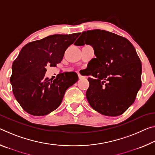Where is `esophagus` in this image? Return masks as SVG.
<instances>
[{
    "label": "esophagus",
    "instance_id": "obj_1",
    "mask_svg": "<svg viewBox=\"0 0 155 155\" xmlns=\"http://www.w3.org/2000/svg\"><path fill=\"white\" fill-rule=\"evenodd\" d=\"M78 78H79V79H82V78H84V77H83L82 75L80 74H78Z\"/></svg>",
    "mask_w": 155,
    "mask_h": 155
}]
</instances>
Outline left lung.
Wrapping results in <instances>:
<instances>
[{
  "instance_id": "obj_1",
  "label": "left lung",
  "mask_w": 155,
  "mask_h": 155,
  "mask_svg": "<svg viewBox=\"0 0 155 155\" xmlns=\"http://www.w3.org/2000/svg\"><path fill=\"white\" fill-rule=\"evenodd\" d=\"M90 45L96 58L90 61V86L86 98L90 106L109 117L122 114L133 104L141 87L142 66L132 44L110 31H83L74 45Z\"/></svg>"
}]
</instances>
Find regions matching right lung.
<instances>
[{
    "label": "right lung",
    "instance_id": "right-lung-1",
    "mask_svg": "<svg viewBox=\"0 0 155 155\" xmlns=\"http://www.w3.org/2000/svg\"><path fill=\"white\" fill-rule=\"evenodd\" d=\"M80 33L54 34L26 44L12 64L10 83L17 101L34 116L50 114L61 105L65 91L77 82L76 72H63L54 81L45 77L46 66L55 67Z\"/></svg>",
    "mask_w": 155,
    "mask_h": 155
}]
</instances>
